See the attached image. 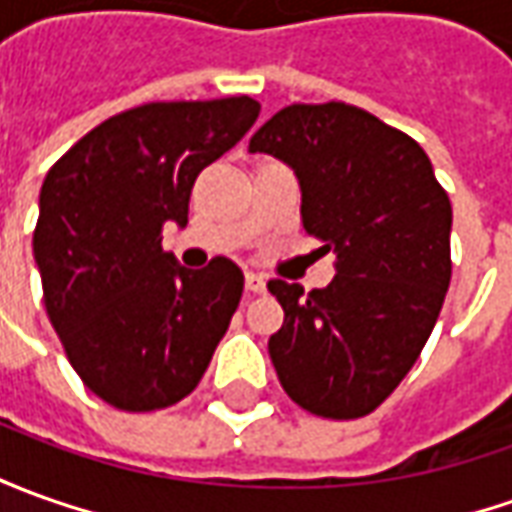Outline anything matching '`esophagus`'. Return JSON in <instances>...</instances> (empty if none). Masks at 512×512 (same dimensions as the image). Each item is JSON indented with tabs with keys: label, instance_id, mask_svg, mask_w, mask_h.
I'll return each mask as SVG.
<instances>
[{
	"label": "esophagus",
	"instance_id": "34e87169",
	"mask_svg": "<svg viewBox=\"0 0 512 512\" xmlns=\"http://www.w3.org/2000/svg\"><path fill=\"white\" fill-rule=\"evenodd\" d=\"M245 287H248L250 292H264L267 290V278H264L262 273H256V270H248V273H245Z\"/></svg>",
	"mask_w": 512,
	"mask_h": 512
}]
</instances>
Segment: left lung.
<instances>
[{
  "mask_svg": "<svg viewBox=\"0 0 512 512\" xmlns=\"http://www.w3.org/2000/svg\"><path fill=\"white\" fill-rule=\"evenodd\" d=\"M250 153L301 181L306 234L337 253L326 290L273 278L284 309L270 359L284 393L312 415H370L421 357L451 281V203L424 147L345 102H295L270 116Z\"/></svg>",
  "mask_w": 512,
  "mask_h": 512,
  "instance_id": "1",
  "label": "left lung"
}]
</instances>
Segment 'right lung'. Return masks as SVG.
Masks as SVG:
<instances>
[{
    "label": "right lung",
    "mask_w": 512,
    "mask_h": 512,
    "mask_svg": "<svg viewBox=\"0 0 512 512\" xmlns=\"http://www.w3.org/2000/svg\"><path fill=\"white\" fill-rule=\"evenodd\" d=\"M253 97L144 102L52 164L33 253L49 323L94 396L125 412L178 404L228 331L245 276L217 256L186 270L161 248L189 222L197 175L256 122Z\"/></svg>",
    "instance_id": "right-lung-1"
}]
</instances>
